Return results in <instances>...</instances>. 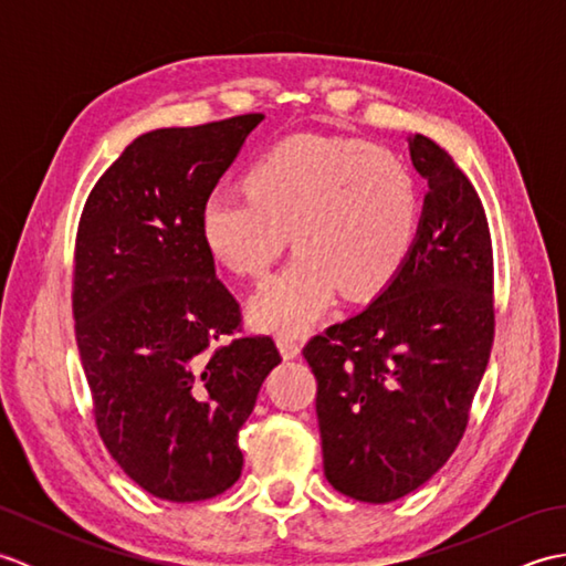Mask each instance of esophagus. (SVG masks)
I'll use <instances>...</instances> for the list:
<instances>
[{
	"label": "esophagus",
	"mask_w": 566,
	"mask_h": 566,
	"mask_svg": "<svg viewBox=\"0 0 566 566\" xmlns=\"http://www.w3.org/2000/svg\"><path fill=\"white\" fill-rule=\"evenodd\" d=\"M276 347H280L284 359H294V357H298V353H302V345H298L292 335H280V338H276Z\"/></svg>",
	"instance_id": "34e87169"
}]
</instances>
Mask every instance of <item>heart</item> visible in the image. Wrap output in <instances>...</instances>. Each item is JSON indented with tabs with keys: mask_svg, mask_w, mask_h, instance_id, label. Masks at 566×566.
<instances>
[{
	"mask_svg": "<svg viewBox=\"0 0 566 566\" xmlns=\"http://www.w3.org/2000/svg\"><path fill=\"white\" fill-rule=\"evenodd\" d=\"M420 187L399 155L357 138L298 136L252 163L248 189H213L201 238L228 270L260 276L292 240L298 248L250 298L260 328L298 333L335 292L375 296L411 258Z\"/></svg>",
	"mask_w": 566,
	"mask_h": 566,
	"instance_id": "heart-1",
	"label": "heart"
}]
</instances>
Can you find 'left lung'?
Wrapping results in <instances>:
<instances>
[{
  "label": "left lung",
  "mask_w": 566,
  "mask_h": 566,
  "mask_svg": "<svg viewBox=\"0 0 566 566\" xmlns=\"http://www.w3.org/2000/svg\"><path fill=\"white\" fill-rule=\"evenodd\" d=\"M428 195L411 258L375 302L311 338L323 472L389 503L450 460L494 345V252L476 189L436 140L408 138Z\"/></svg>",
  "instance_id": "8db88e82"
}]
</instances>
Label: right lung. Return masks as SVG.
I'll return each mask as SVG.
<instances>
[{
	"mask_svg": "<svg viewBox=\"0 0 566 566\" xmlns=\"http://www.w3.org/2000/svg\"><path fill=\"white\" fill-rule=\"evenodd\" d=\"M262 118L138 136L82 209L72 316L94 420L118 467L165 501L213 499L238 482V432L282 363L270 335L213 345L243 318L199 226Z\"/></svg>",
	"mask_w": 566,
	"mask_h": 566,
	"instance_id": "right-lung-1",
	"label": "right lung"
}]
</instances>
